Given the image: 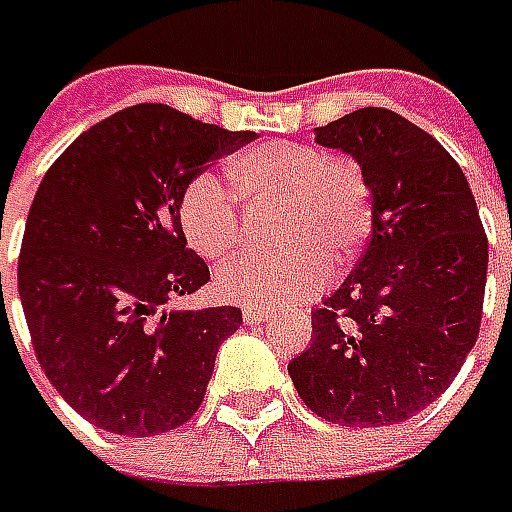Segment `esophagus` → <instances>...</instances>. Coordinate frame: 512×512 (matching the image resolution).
<instances>
[{"mask_svg": "<svg viewBox=\"0 0 512 512\" xmlns=\"http://www.w3.org/2000/svg\"><path fill=\"white\" fill-rule=\"evenodd\" d=\"M274 313L268 310H257V307H244V321L246 324H263V321H271Z\"/></svg>", "mask_w": 512, "mask_h": 512, "instance_id": "obj_1", "label": "esophagus"}]
</instances>
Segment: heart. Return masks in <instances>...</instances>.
<instances>
[{"instance_id":"heart-1","label":"heart","mask_w":512,"mask_h":512,"mask_svg":"<svg viewBox=\"0 0 512 512\" xmlns=\"http://www.w3.org/2000/svg\"><path fill=\"white\" fill-rule=\"evenodd\" d=\"M235 194L277 202L271 241L280 249L255 252L221 268L216 288L224 299L282 310L324 288L360 255L371 230V194L355 160L296 141L249 149L230 163ZM180 227L202 257H224L246 244V224L224 182L202 171L177 199Z\"/></svg>"}]
</instances>
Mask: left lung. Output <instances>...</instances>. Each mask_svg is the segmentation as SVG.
Instances as JSON below:
<instances>
[{
    "mask_svg": "<svg viewBox=\"0 0 512 512\" xmlns=\"http://www.w3.org/2000/svg\"><path fill=\"white\" fill-rule=\"evenodd\" d=\"M355 160L371 235L355 271L313 310V338L288 363L316 416L388 427L441 396L477 343L488 238L463 169L430 132L385 107L316 127Z\"/></svg>",
    "mask_w": 512,
    "mask_h": 512,
    "instance_id": "1",
    "label": "left lung"
}]
</instances>
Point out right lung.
<instances>
[{
	"mask_svg": "<svg viewBox=\"0 0 512 512\" xmlns=\"http://www.w3.org/2000/svg\"><path fill=\"white\" fill-rule=\"evenodd\" d=\"M255 141L169 105L99 121L57 157L32 199L19 296L55 391L99 430L149 438L205 399L241 307H174L210 271L177 216L185 182Z\"/></svg>",
	"mask_w": 512,
	"mask_h": 512,
	"instance_id": "right-lung-1",
	"label": "right lung"
}]
</instances>
